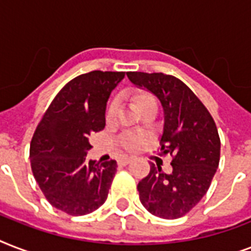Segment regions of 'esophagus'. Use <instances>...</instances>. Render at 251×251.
Segmentation results:
<instances>
[{"label":"esophagus","instance_id":"esophagus-1","mask_svg":"<svg viewBox=\"0 0 251 251\" xmlns=\"http://www.w3.org/2000/svg\"><path fill=\"white\" fill-rule=\"evenodd\" d=\"M130 161H131V159H130V157H121V159H118L117 163H118V165H126V164H129Z\"/></svg>","mask_w":251,"mask_h":251}]
</instances>
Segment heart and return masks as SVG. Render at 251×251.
I'll list each match as a JSON object with an SVG mask.
<instances>
[{"label":"heart","mask_w":251,"mask_h":251,"mask_svg":"<svg viewBox=\"0 0 251 251\" xmlns=\"http://www.w3.org/2000/svg\"><path fill=\"white\" fill-rule=\"evenodd\" d=\"M134 104L138 108H141V106L145 105H156V100L153 98L152 95L150 94H138L137 96H134ZM114 108H116V104H112L108 110V118H110L113 116ZM125 147L129 150H137L139 146L142 145V141L139 138H129V139H126L125 141Z\"/></svg>","instance_id":"1"}]
</instances>
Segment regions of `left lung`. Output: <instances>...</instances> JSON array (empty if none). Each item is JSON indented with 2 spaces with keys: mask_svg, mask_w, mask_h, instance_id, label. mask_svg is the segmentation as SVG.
<instances>
[{
  "mask_svg": "<svg viewBox=\"0 0 251 251\" xmlns=\"http://www.w3.org/2000/svg\"><path fill=\"white\" fill-rule=\"evenodd\" d=\"M130 82L155 95L161 102L164 126L161 153L173 156L168 175L151 163L147 177L139 181L142 204L163 219L187 214L204 197L220 160V139L214 118L194 92L163 73H127Z\"/></svg>",
  "mask_w": 251,
  "mask_h": 251,
  "instance_id": "8db88e82",
  "label": "left lung"
}]
</instances>
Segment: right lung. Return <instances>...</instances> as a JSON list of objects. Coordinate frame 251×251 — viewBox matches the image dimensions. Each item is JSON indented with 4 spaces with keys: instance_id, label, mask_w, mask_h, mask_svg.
<instances>
[{
    "instance_id": "1",
    "label": "right lung",
    "mask_w": 251,
    "mask_h": 251,
    "mask_svg": "<svg viewBox=\"0 0 251 251\" xmlns=\"http://www.w3.org/2000/svg\"><path fill=\"white\" fill-rule=\"evenodd\" d=\"M125 78L122 72L76 76L53 99L33 134L29 160L33 177L57 210L91 214L106 201L117 171L116 160H86L90 137L105 127L106 102Z\"/></svg>"
}]
</instances>
